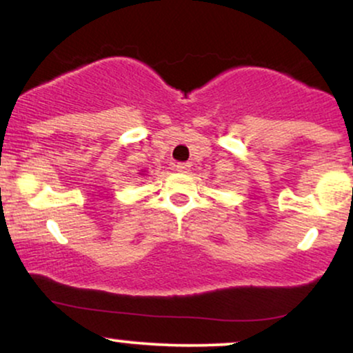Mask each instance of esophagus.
<instances>
[{
	"mask_svg": "<svg viewBox=\"0 0 353 353\" xmlns=\"http://www.w3.org/2000/svg\"><path fill=\"white\" fill-rule=\"evenodd\" d=\"M175 168H176V172H180V173H188L191 168V163L190 162H178L175 165Z\"/></svg>",
	"mask_w": 353,
	"mask_h": 353,
	"instance_id": "34e87169",
	"label": "esophagus"
}]
</instances>
